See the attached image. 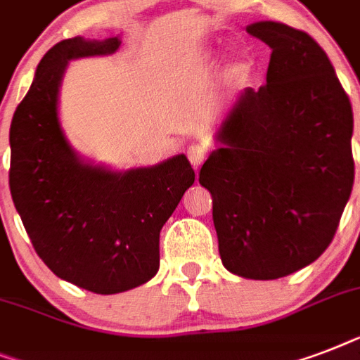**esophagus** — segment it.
<instances>
[{
	"mask_svg": "<svg viewBox=\"0 0 360 360\" xmlns=\"http://www.w3.org/2000/svg\"><path fill=\"white\" fill-rule=\"evenodd\" d=\"M186 157H188L192 166L198 169L203 164L205 157H207V149H205V146H202V143H192V146H188V149H186Z\"/></svg>",
	"mask_w": 360,
	"mask_h": 360,
	"instance_id": "obj_1",
	"label": "esophagus"
}]
</instances>
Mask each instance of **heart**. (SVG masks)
Instances as JSON below:
<instances>
[{
  "label": "heart",
  "instance_id": "obj_1",
  "mask_svg": "<svg viewBox=\"0 0 360 360\" xmlns=\"http://www.w3.org/2000/svg\"><path fill=\"white\" fill-rule=\"evenodd\" d=\"M252 56L246 48H236L231 53V72L233 75H240L245 70L250 69Z\"/></svg>",
  "mask_w": 360,
  "mask_h": 360
}]
</instances>
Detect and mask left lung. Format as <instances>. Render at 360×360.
I'll return each mask as SVG.
<instances>
[{
    "mask_svg": "<svg viewBox=\"0 0 360 360\" xmlns=\"http://www.w3.org/2000/svg\"><path fill=\"white\" fill-rule=\"evenodd\" d=\"M271 46L267 84L246 87L200 169L230 273L274 280L316 262L355 179L353 112L327 53L304 31L254 22Z\"/></svg>",
    "mask_w": 360,
    "mask_h": 360,
    "instance_id": "8db88e82",
    "label": "left lung"
}]
</instances>
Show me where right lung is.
<instances>
[{"label":"right lung","mask_w":360,"mask_h":360,"mask_svg":"<svg viewBox=\"0 0 360 360\" xmlns=\"http://www.w3.org/2000/svg\"><path fill=\"white\" fill-rule=\"evenodd\" d=\"M120 46V37H75L50 48L8 132L11 196L37 254L56 276L101 295L157 274L160 230L194 183L185 155L117 172L82 158L67 140L59 87L69 61Z\"/></svg>","instance_id":"obj_1"}]
</instances>
